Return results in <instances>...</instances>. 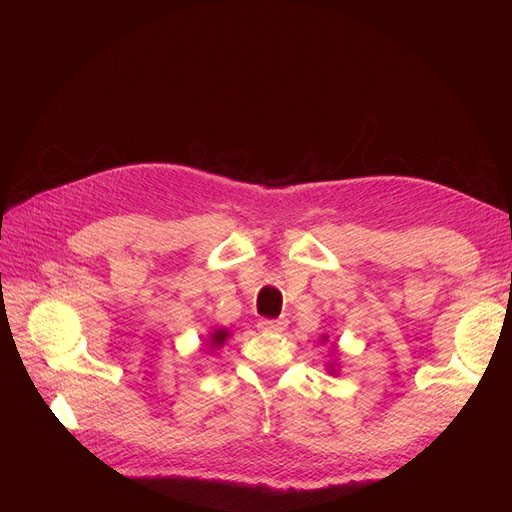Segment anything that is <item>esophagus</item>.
Listing matches in <instances>:
<instances>
[{
  "label": "esophagus",
  "mask_w": 512,
  "mask_h": 512,
  "mask_svg": "<svg viewBox=\"0 0 512 512\" xmlns=\"http://www.w3.org/2000/svg\"><path fill=\"white\" fill-rule=\"evenodd\" d=\"M260 329L269 331V333H280L286 329V320L284 318H267L260 320Z\"/></svg>",
  "instance_id": "34e87169"
}]
</instances>
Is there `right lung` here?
I'll list each match as a JSON object with an SVG mask.
<instances>
[{
  "label": "right lung",
  "mask_w": 512,
  "mask_h": 512,
  "mask_svg": "<svg viewBox=\"0 0 512 512\" xmlns=\"http://www.w3.org/2000/svg\"><path fill=\"white\" fill-rule=\"evenodd\" d=\"M226 337H228V331H226V329L215 331V333H211V344H215V346H222V344L226 342Z\"/></svg>",
  "instance_id": "add662e5"
}]
</instances>
